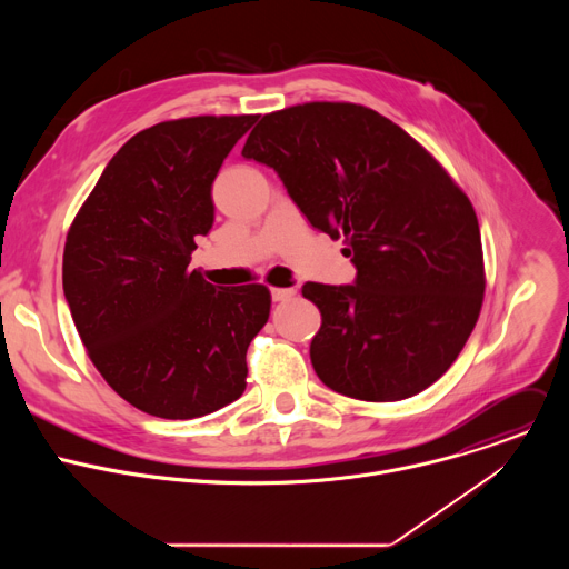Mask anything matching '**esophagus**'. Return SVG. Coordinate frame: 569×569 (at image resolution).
I'll use <instances>...</instances> for the list:
<instances>
[{
	"label": "esophagus",
	"instance_id": "1",
	"mask_svg": "<svg viewBox=\"0 0 569 569\" xmlns=\"http://www.w3.org/2000/svg\"><path fill=\"white\" fill-rule=\"evenodd\" d=\"M270 295H272V301H288L297 295V290L295 288H272Z\"/></svg>",
	"mask_w": 569,
	"mask_h": 569
}]
</instances>
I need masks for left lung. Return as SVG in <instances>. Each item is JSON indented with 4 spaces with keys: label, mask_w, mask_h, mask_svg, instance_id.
Masks as SVG:
<instances>
[{
    "label": "left lung",
    "mask_w": 569,
    "mask_h": 569,
    "mask_svg": "<svg viewBox=\"0 0 569 569\" xmlns=\"http://www.w3.org/2000/svg\"><path fill=\"white\" fill-rule=\"evenodd\" d=\"M242 157L274 169L356 266L353 283L301 288L321 312L319 380L373 402L439 380L475 329L483 259L470 200L426 148L369 108L303 103L266 114Z\"/></svg>",
    "instance_id": "1"
}]
</instances>
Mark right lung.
<instances>
[{
  "label": "right lung",
  "instance_id": "obj_1",
  "mask_svg": "<svg viewBox=\"0 0 569 569\" xmlns=\"http://www.w3.org/2000/svg\"><path fill=\"white\" fill-rule=\"evenodd\" d=\"M254 114L157 123L108 161L64 242L62 290L106 382L159 419H198L246 391L266 286L220 288L189 270L213 227L211 187Z\"/></svg>",
  "mask_w": 569,
  "mask_h": 569
}]
</instances>
